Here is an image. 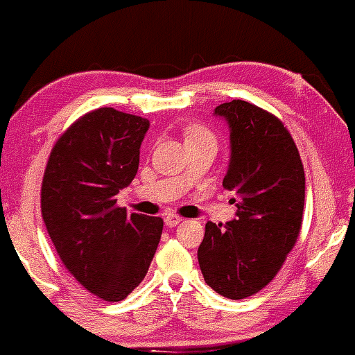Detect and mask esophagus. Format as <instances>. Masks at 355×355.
<instances>
[{"instance_id":"34e87169","label":"esophagus","mask_w":355,"mask_h":355,"mask_svg":"<svg viewBox=\"0 0 355 355\" xmlns=\"http://www.w3.org/2000/svg\"><path fill=\"white\" fill-rule=\"evenodd\" d=\"M182 217H180V215H177V214H168V215H166V217H165V225L166 227H177L178 225V223H180L182 222Z\"/></svg>"}]
</instances>
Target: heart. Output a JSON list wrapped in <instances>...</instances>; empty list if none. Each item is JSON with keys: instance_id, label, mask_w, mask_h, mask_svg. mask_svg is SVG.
Segmentation results:
<instances>
[{"instance_id": "b5f03b06", "label": "heart", "mask_w": 355, "mask_h": 355, "mask_svg": "<svg viewBox=\"0 0 355 355\" xmlns=\"http://www.w3.org/2000/svg\"><path fill=\"white\" fill-rule=\"evenodd\" d=\"M183 138H185V144H193V141H200V140H207V138H214V133L210 132L207 126L198 125V123H187L182 128Z\"/></svg>"}]
</instances>
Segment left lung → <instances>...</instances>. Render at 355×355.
Returning <instances> with one entry per match:
<instances>
[{
    "mask_svg": "<svg viewBox=\"0 0 355 355\" xmlns=\"http://www.w3.org/2000/svg\"><path fill=\"white\" fill-rule=\"evenodd\" d=\"M230 126L232 158L223 189L234 191L237 218L209 222L198 247L205 282L227 299L262 291L282 268L302 229L305 173L280 118L243 100L215 108Z\"/></svg>",
    "mask_w": 355,
    "mask_h": 355,
    "instance_id": "1",
    "label": "left lung"
}]
</instances>
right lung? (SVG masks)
<instances>
[{
	"label": "right lung",
	"mask_w": 355,
	"mask_h": 355,
	"mask_svg": "<svg viewBox=\"0 0 355 355\" xmlns=\"http://www.w3.org/2000/svg\"><path fill=\"white\" fill-rule=\"evenodd\" d=\"M146 118L103 107L85 113L51 148L42 183V215L67 270L108 302L145 279L164 220L126 214L116 195L140 164Z\"/></svg>",
	"instance_id": "obj_1"
}]
</instances>
